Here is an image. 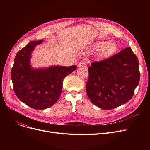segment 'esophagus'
<instances>
[{"instance_id":"34e87169","label":"esophagus","mask_w":150,"mask_h":150,"mask_svg":"<svg viewBox=\"0 0 150 150\" xmlns=\"http://www.w3.org/2000/svg\"><path fill=\"white\" fill-rule=\"evenodd\" d=\"M86 66H87V62L86 61H82L79 63L80 67H86Z\"/></svg>"}]
</instances>
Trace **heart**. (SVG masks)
<instances>
[{
  "instance_id": "obj_1",
  "label": "heart",
  "mask_w": 150,
  "mask_h": 150,
  "mask_svg": "<svg viewBox=\"0 0 150 150\" xmlns=\"http://www.w3.org/2000/svg\"><path fill=\"white\" fill-rule=\"evenodd\" d=\"M93 49L95 50H100V54L103 56H109L114 53L116 50L117 47L113 43L107 42H98L93 46Z\"/></svg>"
}]
</instances>
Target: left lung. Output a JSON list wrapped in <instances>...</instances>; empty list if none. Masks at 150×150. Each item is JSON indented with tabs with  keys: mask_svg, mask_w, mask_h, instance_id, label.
<instances>
[{
	"mask_svg": "<svg viewBox=\"0 0 150 150\" xmlns=\"http://www.w3.org/2000/svg\"><path fill=\"white\" fill-rule=\"evenodd\" d=\"M86 93L92 103L103 109L127 103L140 81L139 61L130 47L113 56L91 62Z\"/></svg>",
	"mask_w": 150,
	"mask_h": 150,
	"instance_id": "1",
	"label": "left lung"
}]
</instances>
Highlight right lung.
I'll use <instances>...</instances> for the list:
<instances>
[{"label": "right lung", "mask_w": 150, "mask_h": 150, "mask_svg": "<svg viewBox=\"0 0 150 150\" xmlns=\"http://www.w3.org/2000/svg\"><path fill=\"white\" fill-rule=\"evenodd\" d=\"M42 39L31 41L16 55L11 69L14 91L18 98L27 106L42 110L51 107L58 100L64 78L77 66H52L33 69L30 65L31 52Z\"/></svg>", "instance_id": "right-lung-1"}]
</instances>
